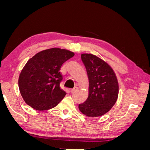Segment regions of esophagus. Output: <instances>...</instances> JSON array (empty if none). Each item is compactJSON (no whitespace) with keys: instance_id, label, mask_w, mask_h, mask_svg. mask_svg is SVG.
Masks as SVG:
<instances>
[{"instance_id":"34e87169","label":"esophagus","mask_w":150,"mask_h":150,"mask_svg":"<svg viewBox=\"0 0 150 150\" xmlns=\"http://www.w3.org/2000/svg\"><path fill=\"white\" fill-rule=\"evenodd\" d=\"M78 87H75L74 88H73V89L71 90V93L76 92V91H78Z\"/></svg>"}]
</instances>
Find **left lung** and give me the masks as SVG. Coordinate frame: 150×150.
Returning a JSON list of instances; mask_svg holds the SVG:
<instances>
[{
	"label": "left lung",
	"mask_w": 150,
	"mask_h": 150,
	"mask_svg": "<svg viewBox=\"0 0 150 150\" xmlns=\"http://www.w3.org/2000/svg\"><path fill=\"white\" fill-rule=\"evenodd\" d=\"M81 60L89 79V96L79 104L80 111L88 117L101 116L116 103L119 93L114 71L101 59L91 54H82Z\"/></svg>",
	"instance_id": "1"
}]
</instances>
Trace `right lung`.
I'll use <instances>...</instances> for the list:
<instances>
[{"label": "right lung", "mask_w": 150, "mask_h": 150, "mask_svg": "<svg viewBox=\"0 0 150 150\" xmlns=\"http://www.w3.org/2000/svg\"><path fill=\"white\" fill-rule=\"evenodd\" d=\"M74 56L66 49L51 48L40 51L27 62L19 78V88L27 104L38 111L56 106L66 96L60 87L59 71L64 62Z\"/></svg>", "instance_id": "1"}]
</instances>
